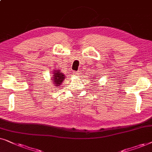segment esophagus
<instances>
[{"label":"esophagus","instance_id":"obj_1","mask_svg":"<svg viewBox=\"0 0 152 152\" xmlns=\"http://www.w3.org/2000/svg\"><path fill=\"white\" fill-rule=\"evenodd\" d=\"M80 74H81V72H80V71H78V72L74 73V74L76 75V76H79Z\"/></svg>","mask_w":152,"mask_h":152}]
</instances>
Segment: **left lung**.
<instances>
[{
  "instance_id": "1",
  "label": "left lung",
  "mask_w": 152,
  "mask_h": 152,
  "mask_svg": "<svg viewBox=\"0 0 152 152\" xmlns=\"http://www.w3.org/2000/svg\"><path fill=\"white\" fill-rule=\"evenodd\" d=\"M92 83L96 81V80H96V78H97L96 76V77H92ZM94 80H95L94 82ZM93 85H94V84H93Z\"/></svg>"
}]
</instances>
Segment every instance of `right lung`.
<instances>
[{
    "instance_id": "right-lung-1",
    "label": "right lung",
    "mask_w": 152,
    "mask_h": 152,
    "mask_svg": "<svg viewBox=\"0 0 152 152\" xmlns=\"http://www.w3.org/2000/svg\"><path fill=\"white\" fill-rule=\"evenodd\" d=\"M53 75L51 77L52 79H50L51 80L50 81L53 82V85H54L55 86V88H59V87L61 86V83L64 81V78H65V76L63 73H62L61 71H60L59 69H56L53 70Z\"/></svg>"
}]
</instances>
